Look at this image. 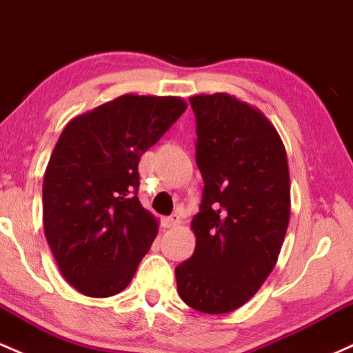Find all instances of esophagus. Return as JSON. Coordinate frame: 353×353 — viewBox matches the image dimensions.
I'll return each instance as SVG.
<instances>
[{
	"label": "esophagus",
	"mask_w": 353,
	"mask_h": 353,
	"mask_svg": "<svg viewBox=\"0 0 353 353\" xmlns=\"http://www.w3.org/2000/svg\"><path fill=\"white\" fill-rule=\"evenodd\" d=\"M181 224V217L177 214H172V216L164 217V228H176V225Z\"/></svg>",
	"instance_id": "1"
}]
</instances>
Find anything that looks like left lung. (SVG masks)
Wrapping results in <instances>:
<instances>
[{
    "label": "left lung",
    "instance_id": "8db88e82",
    "mask_svg": "<svg viewBox=\"0 0 353 353\" xmlns=\"http://www.w3.org/2000/svg\"><path fill=\"white\" fill-rule=\"evenodd\" d=\"M189 103L204 190L190 224L196 249L176 267L177 292L192 309L228 314L277 262L290 217L287 154L269 119L244 101L216 92Z\"/></svg>",
    "mask_w": 353,
    "mask_h": 353
}]
</instances>
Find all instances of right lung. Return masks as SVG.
<instances>
[{
	"label": "right lung",
	"mask_w": 353,
	"mask_h": 353,
	"mask_svg": "<svg viewBox=\"0 0 353 353\" xmlns=\"http://www.w3.org/2000/svg\"><path fill=\"white\" fill-rule=\"evenodd\" d=\"M176 96L124 94L71 121L43 182V224L61 274L88 297L119 294L157 234L141 205V156L179 119Z\"/></svg>",
	"instance_id": "right-lung-1"
}]
</instances>
